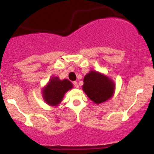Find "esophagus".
I'll list each match as a JSON object with an SVG mask.
<instances>
[{
  "label": "esophagus",
  "instance_id": "esophagus-1",
  "mask_svg": "<svg viewBox=\"0 0 154 154\" xmlns=\"http://www.w3.org/2000/svg\"><path fill=\"white\" fill-rule=\"evenodd\" d=\"M73 84H74V86H75V88H78L79 87V85H78V83H77V82H73Z\"/></svg>",
  "mask_w": 154,
  "mask_h": 154
}]
</instances>
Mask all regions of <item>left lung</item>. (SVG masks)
Listing matches in <instances>:
<instances>
[{
	"label": "left lung",
	"instance_id": "left-lung-1",
	"mask_svg": "<svg viewBox=\"0 0 154 154\" xmlns=\"http://www.w3.org/2000/svg\"><path fill=\"white\" fill-rule=\"evenodd\" d=\"M83 82V91L95 104L104 103L114 95V82L104 74L91 70L85 76Z\"/></svg>",
	"mask_w": 154,
	"mask_h": 154
}]
</instances>
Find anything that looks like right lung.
<instances>
[{
  "label": "right lung",
  "instance_id": "right-lung-1",
  "mask_svg": "<svg viewBox=\"0 0 154 154\" xmlns=\"http://www.w3.org/2000/svg\"><path fill=\"white\" fill-rule=\"evenodd\" d=\"M73 88V85L67 79H60L53 77L42 90V95L45 102L51 106H57L62 101L67 91Z\"/></svg>",
  "mask_w": 154,
  "mask_h": 154
}]
</instances>
